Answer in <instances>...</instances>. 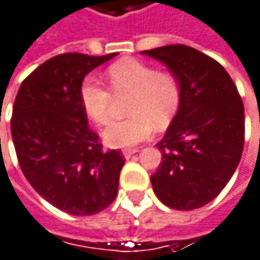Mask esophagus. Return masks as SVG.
<instances>
[{"instance_id":"esophagus-1","label":"esophagus","mask_w":260,"mask_h":260,"mask_svg":"<svg viewBox=\"0 0 260 260\" xmlns=\"http://www.w3.org/2000/svg\"><path fill=\"white\" fill-rule=\"evenodd\" d=\"M139 151V148H125V150H122V154H124V157L125 159H130L135 153H138Z\"/></svg>"}]
</instances>
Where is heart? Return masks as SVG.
<instances>
[{"mask_svg":"<svg viewBox=\"0 0 260 260\" xmlns=\"http://www.w3.org/2000/svg\"><path fill=\"white\" fill-rule=\"evenodd\" d=\"M107 80L116 95L132 93L130 118L112 122L103 133L107 145L115 148L133 147L157 127H167L177 113L182 101V84L176 74L157 71L138 59H122L107 68ZM80 103L84 113L98 125L110 119V90L87 77L80 86Z\"/></svg>","mask_w":260,"mask_h":260,"instance_id":"b5f03b06","label":"heart"}]
</instances>
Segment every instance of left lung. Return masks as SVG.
<instances>
[{"instance_id":"8db88e82","label":"left lung","mask_w":260,"mask_h":260,"mask_svg":"<svg viewBox=\"0 0 260 260\" xmlns=\"http://www.w3.org/2000/svg\"><path fill=\"white\" fill-rule=\"evenodd\" d=\"M176 74L180 107L157 144L162 162L153 191L168 207L192 210L210 203L232 179L244 148V104L227 71L186 45L142 51Z\"/></svg>"}]
</instances>
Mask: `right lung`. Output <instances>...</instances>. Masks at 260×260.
<instances>
[{
    "label": "right lung",
    "mask_w": 260,
    "mask_h": 260,
    "mask_svg": "<svg viewBox=\"0 0 260 260\" xmlns=\"http://www.w3.org/2000/svg\"><path fill=\"white\" fill-rule=\"evenodd\" d=\"M115 56H56L22 81L13 104L12 139L25 179L71 215L98 213L118 194L122 154L103 151L80 103L84 77Z\"/></svg>",
    "instance_id": "right-lung-1"
}]
</instances>
